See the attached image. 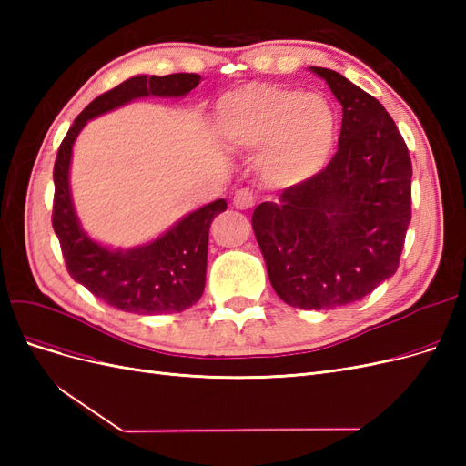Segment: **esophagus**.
I'll list each match as a JSON object with an SVG mask.
<instances>
[{"label": "esophagus", "mask_w": 466, "mask_h": 466, "mask_svg": "<svg viewBox=\"0 0 466 466\" xmlns=\"http://www.w3.org/2000/svg\"><path fill=\"white\" fill-rule=\"evenodd\" d=\"M255 202H257V196L252 194L248 188L237 190L235 196H233V206L237 209H248V208L255 206Z\"/></svg>", "instance_id": "1"}]
</instances>
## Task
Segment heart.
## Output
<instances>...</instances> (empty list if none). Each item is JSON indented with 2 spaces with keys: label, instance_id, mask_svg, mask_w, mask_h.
Wrapping results in <instances>:
<instances>
[{
  "label": "heart",
  "instance_id": "heart-1",
  "mask_svg": "<svg viewBox=\"0 0 466 466\" xmlns=\"http://www.w3.org/2000/svg\"><path fill=\"white\" fill-rule=\"evenodd\" d=\"M216 124L233 149H260V173L279 188L303 185L320 173L336 142V112L327 98L272 83H248L225 93Z\"/></svg>",
  "mask_w": 466,
  "mask_h": 466
}]
</instances>
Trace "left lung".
I'll list each match as a JSON object with an SVG mask.
<instances>
[{
    "instance_id": "8db88e82",
    "label": "left lung",
    "mask_w": 466,
    "mask_h": 466,
    "mask_svg": "<svg viewBox=\"0 0 466 466\" xmlns=\"http://www.w3.org/2000/svg\"><path fill=\"white\" fill-rule=\"evenodd\" d=\"M311 72L342 105L330 163L252 214L268 278L279 299L334 309L371 293L397 272L412 219V163L385 106L327 67Z\"/></svg>"
}]
</instances>
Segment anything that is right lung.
Here are the masks:
<instances>
[{
    "label": "right lung",
    "mask_w": 466,
    "mask_h": 466,
    "mask_svg": "<svg viewBox=\"0 0 466 466\" xmlns=\"http://www.w3.org/2000/svg\"><path fill=\"white\" fill-rule=\"evenodd\" d=\"M200 83L198 74L136 76L98 95L62 139L54 163L52 228L58 235L66 268L95 298L126 313H180L202 298L206 286L208 233L228 202L216 200L182 218L155 241L130 250H110L81 229L72 194L69 161L77 134L87 120L142 96H185Z\"/></svg>",
    "instance_id": "obj_1"
}]
</instances>
